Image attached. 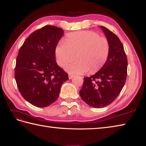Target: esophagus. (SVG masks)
Returning <instances> with one entry per match:
<instances>
[{"instance_id":"34e87169","label":"esophagus","mask_w":146,"mask_h":146,"mask_svg":"<svg viewBox=\"0 0 146 146\" xmlns=\"http://www.w3.org/2000/svg\"><path fill=\"white\" fill-rule=\"evenodd\" d=\"M74 75H71V74H69V75H68V77H69V79H72L73 78Z\"/></svg>"}]
</instances>
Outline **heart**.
<instances>
[{"label": "heart", "instance_id": "1", "mask_svg": "<svg viewBox=\"0 0 146 146\" xmlns=\"http://www.w3.org/2000/svg\"><path fill=\"white\" fill-rule=\"evenodd\" d=\"M108 40L93 31H79L68 35L64 43H59L55 50L56 61L66 70L75 75H82L90 71L98 72L106 62L110 54Z\"/></svg>", "mask_w": 146, "mask_h": 146}]
</instances>
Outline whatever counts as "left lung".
Masks as SVG:
<instances>
[{
    "instance_id": "8db88e82",
    "label": "left lung",
    "mask_w": 146,
    "mask_h": 146,
    "mask_svg": "<svg viewBox=\"0 0 146 146\" xmlns=\"http://www.w3.org/2000/svg\"><path fill=\"white\" fill-rule=\"evenodd\" d=\"M110 45L106 64L98 72L85 77L80 95L85 103L95 108L107 106L115 101L126 82L128 61L122 43L115 33L101 27Z\"/></svg>"
}]
</instances>
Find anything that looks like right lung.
<instances>
[{
	"instance_id": "obj_1",
	"label": "right lung",
	"mask_w": 146,
	"mask_h": 146,
	"mask_svg": "<svg viewBox=\"0 0 146 146\" xmlns=\"http://www.w3.org/2000/svg\"><path fill=\"white\" fill-rule=\"evenodd\" d=\"M63 30L47 25L31 33L16 58L15 80L23 98L35 106L47 107L58 98L68 75L56 61L55 50Z\"/></svg>"
}]
</instances>
